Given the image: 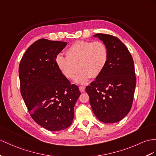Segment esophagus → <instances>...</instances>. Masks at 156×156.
<instances>
[{
	"mask_svg": "<svg viewBox=\"0 0 156 156\" xmlns=\"http://www.w3.org/2000/svg\"><path fill=\"white\" fill-rule=\"evenodd\" d=\"M79 90H80V92H83V91H85V87L83 86H80Z\"/></svg>",
	"mask_w": 156,
	"mask_h": 156,
	"instance_id": "obj_1",
	"label": "esophagus"
}]
</instances>
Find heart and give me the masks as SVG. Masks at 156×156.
Masks as SVG:
<instances>
[{"label": "heart", "mask_w": 156, "mask_h": 156, "mask_svg": "<svg viewBox=\"0 0 156 156\" xmlns=\"http://www.w3.org/2000/svg\"><path fill=\"white\" fill-rule=\"evenodd\" d=\"M66 57L58 55L55 61L58 69L68 80L85 84L90 78H96L104 70L108 61V50L102 41H78L66 49Z\"/></svg>", "instance_id": "obj_1"}]
</instances>
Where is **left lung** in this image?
I'll return each instance as SVG.
<instances>
[{
    "mask_svg": "<svg viewBox=\"0 0 156 156\" xmlns=\"http://www.w3.org/2000/svg\"><path fill=\"white\" fill-rule=\"evenodd\" d=\"M108 50V61L102 73L87 86L86 92L93 112L105 123L120 121L133 105L136 79L133 57L121 40L111 35L97 34Z\"/></svg>",
    "mask_w": 156,
    "mask_h": 156,
    "instance_id": "8db88e82",
    "label": "left lung"
}]
</instances>
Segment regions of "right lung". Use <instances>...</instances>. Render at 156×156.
<instances>
[{"instance_id":"right-lung-1","label":"right lung","mask_w":156,"mask_h":156,"mask_svg":"<svg viewBox=\"0 0 156 156\" xmlns=\"http://www.w3.org/2000/svg\"><path fill=\"white\" fill-rule=\"evenodd\" d=\"M66 44L40 39L26 50L19 66L21 94L31 117L51 131L71 125L74 105L81 94L56 65V57Z\"/></svg>"}]
</instances>
